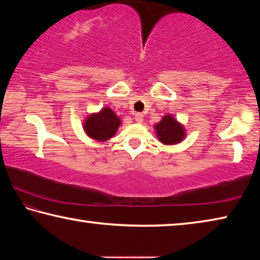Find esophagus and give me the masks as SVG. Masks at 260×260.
<instances>
[{"label": "esophagus", "instance_id": "obj_1", "mask_svg": "<svg viewBox=\"0 0 260 260\" xmlns=\"http://www.w3.org/2000/svg\"><path fill=\"white\" fill-rule=\"evenodd\" d=\"M143 118H144V116L142 113H135V117H134V119H135V121H138V122H142L143 121Z\"/></svg>", "mask_w": 260, "mask_h": 260}]
</instances>
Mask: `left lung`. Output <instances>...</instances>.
Masks as SVG:
<instances>
[{"instance_id":"8db88e82","label":"left lung","mask_w":260,"mask_h":260,"mask_svg":"<svg viewBox=\"0 0 260 260\" xmlns=\"http://www.w3.org/2000/svg\"><path fill=\"white\" fill-rule=\"evenodd\" d=\"M155 133L159 142L165 146H174L186 139V129L173 114L167 113L158 124L153 125Z\"/></svg>"}]
</instances>
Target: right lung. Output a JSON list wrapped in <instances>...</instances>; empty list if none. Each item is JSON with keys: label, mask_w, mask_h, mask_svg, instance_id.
<instances>
[{"label": "right lung", "mask_w": 260, "mask_h": 260, "mask_svg": "<svg viewBox=\"0 0 260 260\" xmlns=\"http://www.w3.org/2000/svg\"><path fill=\"white\" fill-rule=\"evenodd\" d=\"M120 125L121 120L117 113L112 109L104 107L98 112L88 114L82 122V128L88 138L98 142H105L116 135Z\"/></svg>", "instance_id": "1"}]
</instances>
